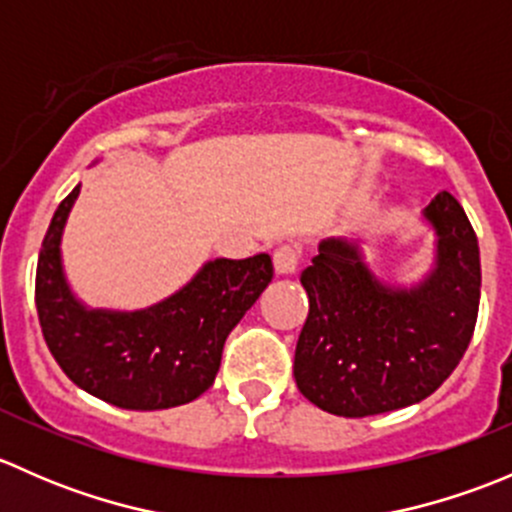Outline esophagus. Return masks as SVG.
Masks as SVG:
<instances>
[{
	"mask_svg": "<svg viewBox=\"0 0 512 512\" xmlns=\"http://www.w3.org/2000/svg\"><path fill=\"white\" fill-rule=\"evenodd\" d=\"M299 260H302V252L297 245H280L275 250V270L277 275H292L297 272Z\"/></svg>",
	"mask_w": 512,
	"mask_h": 512,
	"instance_id": "esophagus-1",
	"label": "esophagus"
}]
</instances>
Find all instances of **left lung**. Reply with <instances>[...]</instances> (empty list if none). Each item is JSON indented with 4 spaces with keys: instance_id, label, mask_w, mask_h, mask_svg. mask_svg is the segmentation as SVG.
Listing matches in <instances>:
<instances>
[{
    "instance_id": "obj_1",
    "label": "left lung",
    "mask_w": 512,
    "mask_h": 512,
    "mask_svg": "<svg viewBox=\"0 0 512 512\" xmlns=\"http://www.w3.org/2000/svg\"><path fill=\"white\" fill-rule=\"evenodd\" d=\"M433 267L411 287L379 280L356 242L327 237L299 282L309 314L294 352L304 399L361 418L431 396L471 344L480 302L478 237L451 193L423 208Z\"/></svg>"
}]
</instances>
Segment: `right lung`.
<instances>
[{
    "label": "right lung",
    "mask_w": 512,
    "mask_h": 512,
    "mask_svg": "<svg viewBox=\"0 0 512 512\" xmlns=\"http://www.w3.org/2000/svg\"><path fill=\"white\" fill-rule=\"evenodd\" d=\"M81 183L61 200L41 242L36 312L46 347L79 389L118 409L188 404L213 386L227 334L272 282L267 252L210 260L170 297L136 312L91 309L71 292L61 235Z\"/></svg>",
    "instance_id": "obj_1"
}]
</instances>
